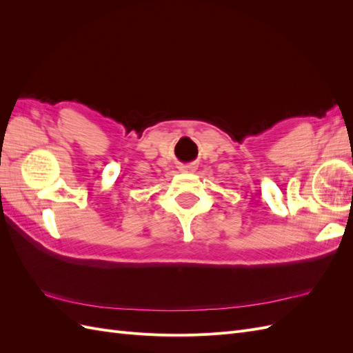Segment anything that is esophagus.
Listing matches in <instances>:
<instances>
[{
    "instance_id": "obj_1",
    "label": "esophagus",
    "mask_w": 353,
    "mask_h": 353,
    "mask_svg": "<svg viewBox=\"0 0 353 353\" xmlns=\"http://www.w3.org/2000/svg\"><path fill=\"white\" fill-rule=\"evenodd\" d=\"M183 169L185 170V172H194V170H196V166H194V165H187V166H184Z\"/></svg>"
}]
</instances>
